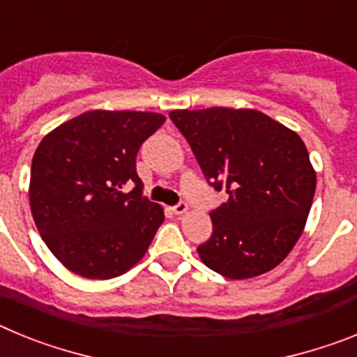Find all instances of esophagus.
I'll list each match as a JSON object with an SVG mask.
<instances>
[{"instance_id": "esophagus-1", "label": "esophagus", "mask_w": 357, "mask_h": 357, "mask_svg": "<svg viewBox=\"0 0 357 357\" xmlns=\"http://www.w3.org/2000/svg\"><path fill=\"white\" fill-rule=\"evenodd\" d=\"M188 204H185V202H178V204H176L175 207H173V213L175 214H184V213H188Z\"/></svg>"}]
</instances>
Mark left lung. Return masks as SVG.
<instances>
[{"mask_svg": "<svg viewBox=\"0 0 357 357\" xmlns=\"http://www.w3.org/2000/svg\"><path fill=\"white\" fill-rule=\"evenodd\" d=\"M202 172L229 200L211 213L202 263L227 279H252L288 257L302 236L317 172L301 135L254 109L172 110Z\"/></svg>", "mask_w": 357, "mask_h": 357, "instance_id": "1", "label": "left lung"}]
</instances>
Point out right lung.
<instances>
[{
	"instance_id": "1",
	"label": "right lung",
	"mask_w": 357,
	"mask_h": 357,
	"mask_svg": "<svg viewBox=\"0 0 357 357\" xmlns=\"http://www.w3.org/2000/svg\"><path fill=\"white\" fill-rule=\"evenodd\" d=\"M164 121L157 112L89 110L39 143L28 191L31 216L69 272L105 280L144 257L164 209L143 197L135 157ZM130 183L136 188L127 194Z\"/></svg>"
}]
</instances>
